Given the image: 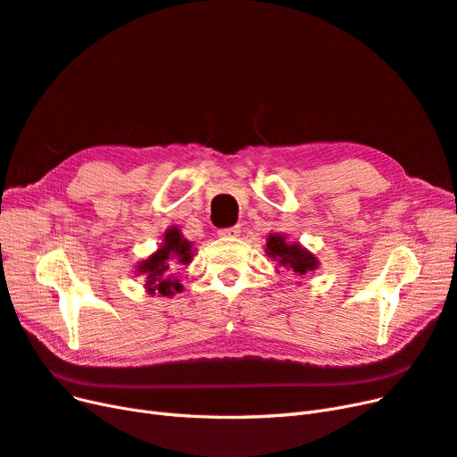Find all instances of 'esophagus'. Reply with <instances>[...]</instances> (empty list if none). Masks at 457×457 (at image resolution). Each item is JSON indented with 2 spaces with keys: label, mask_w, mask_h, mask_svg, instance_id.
<instances>
[{
  "label": "esophagus",
  "mask_w": 457,
  "mask_h": 457,
  "mask_svg": "<svg viewBox=\"0 0 457 457\" xmlns=\"http://www.w3.org/2000/svg\"><path fill=\"white\" fill-rule=\"evenodd\" d=\"M220 238H238L240 237V227H228L219 230Z\"/></svg>",
  "instance_id": "obj_1"
}]
</instances>
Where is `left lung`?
<instances>
[{
	"label": "left lung",
	"mask_w": 457,
	"mask_h": 457,
	"mask_svg": "<svg viewBox=\"0 0 457 457\" xmlns=\"http://www.w3.org/2000/svg\"><path fill=\"white\" fill-rule=\"evenodd\" d=\"M265 253L278 262V267L292 270L295 276L309 274L320 267V261L299 242H289L286 234L270 232L265 244Z\"/></svg>",
	"instance_id": "1"
}]
</instances>
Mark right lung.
Returning <instances> with one entry per match:
<instances>
[{
    "label": "right lung",
    "mask_w": 457,
    "mask_h": 457,
    "mask_svg": "<svg viewBox=\"0 0 457 457\" xmlns=\"http://www.w3.org/2000/svg\"><path fill=\"white\" fill-rule=\"evenodd\" d=\"M195 250L192 242L183 237L177 225L170 227L163 232V242L160 244L154 253L135 265V274L145 278V289L148 295L173 297L175 294L183 292V284L179 282L173 270L177 267L190 265Z\"/></svg>",
    "instance_id": "obj_1"
}]
</instances>
